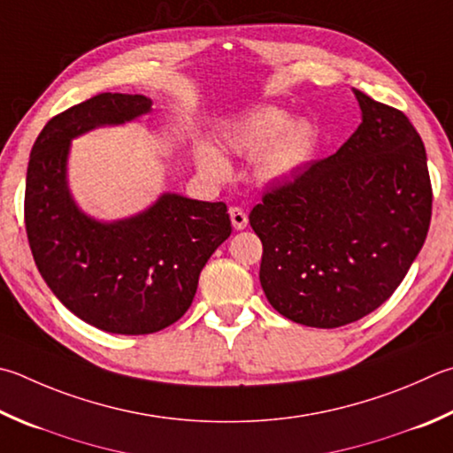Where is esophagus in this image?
<instances>
[{
  "label": "esophagus",
  "instance_id": "1",
  "mask_svg": "<svg viewBox=\"0 0 453 453\" xmlns=\"http://www.w3.org/2000/svg\"><path fill=\"white\" fill-rule=\"evenodd\" d=\"M229 219H232V226L235 229L248 227V213H245L242 208H229Z\"/></svg>",
  "mask_w": 453,
  "mask_h": 453
}]
</instances>
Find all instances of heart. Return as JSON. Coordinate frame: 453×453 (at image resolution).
Segmentation results:
<instances>
[{
    "label": "heart",
    "instance_id": "b5f03b06",
    "mask_svg": "<svg viewBox=\"0 0 453 453\" xmlns=\"http://www.w3.org/2000/svg\"><path fill=\"white\" fill-rule=\"evenodd\" d=\"M320 141L319 127L311 119L293 114L273 104H261L229 119L219 133L221 148L240 158H253L257 184L277 188L297 178L315 160ZM196 162L205 176L224 182L229 166L216 146L196 142Z\"/></svg>",
    "mask_w": 453,
    "mask_h": 453
}]
</instances>
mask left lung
<instances>
[{
    "mask_svg": "<svg viewBox=\"0 0 453 453\" xmlns=\"http://www.w3.org/2000/svg\"><path fill=\"white\" fill-rule=\"evenodd\" d=\"M352 93L363 122L349 141L250 213L271 307L317 328L355 323L380 307L420 253L432 218L420 134L404 112Z\"/></svg>",
    "mask_w": 453,
    "mask_h": 453,
    "instance_id": "8db88e82",
    "label": "left lung"
}]
</instances>
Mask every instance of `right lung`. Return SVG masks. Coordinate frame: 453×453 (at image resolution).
I'll list each match as a JSON object with an SVG mask.
<instances>
[{
  "mask_svg": "<svg viewBox=\"0 0 453 453\" xmlns=\"http://www.w3.org/2000/svg\"><path fill=\"white\" fill-rule=\"evenodd\" d=\"M150 111V98L122 93L71 106L41 130L27 166L26 229L41 277L73 315L114 334L176 323L192 305L203 265L232 234L224 202L172 192L117 221L77 205L67 180L73 138Z\"/></svg>",
  "mask_w": 453,
  "mask_h": 453,
  "instance_id": "add662e5",
  "label": "right lung"
}]
</instances>
